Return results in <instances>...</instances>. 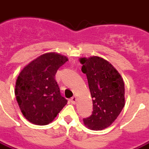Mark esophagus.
Wrapping results in <instances>:
<instances>
[{
  "mask_svg": "<svg viewBox=\"0 0 149 149\" xmlns=\"http://www.w3.org/2000/svg\"><path fill=\"white\" fill-rule=\"evenodd\" d=\"M77 97H76V96H73L72 97H71L70 102H71V103H72V104H76V103H77Z\"/></svg>",
  "mask_w": 149,
  "mask_h": 149,
  "instance_id": "esophagus-1",
  "label": "esophagus"
}]
</instances>
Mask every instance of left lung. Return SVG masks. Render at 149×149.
Wrapping results in <instances>:
<instances>
[{"mask_svg": "<svg viewBox=\"0 0 149 149\" xmlns=\"http://www.w3.org/2000/svg\"><path fill=\"white\" fill-rule=\"evenodd\" d=\"M80 62L93 98L92 114L84 118V123L91 130H103L115 121L124 107V83L117 70L102 58H82Z\"/></svg>", "mask_w": 149, "mask_h": 149, "instance_id": "1", "label": "left lung"}]
</instances>
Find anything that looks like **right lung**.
Here are the masks:
<instances>
[{"instance_id": "1", "label": "right lung", "mask_w": 149, "mask_h": 149, "mask_svg": "<svg viewBox=\"0 0 149 149\" xmlns=\"http://www.w3.org/2000/svg\"><path fill=\"white\" fill-rule=\"evenodd\" d=\"M67 60L66 57L54 52L44 54L19 73L15 97L22 114L30 123L48 124L67 104L55 80L57 71Z\"/></svg>"}]
</instances>
